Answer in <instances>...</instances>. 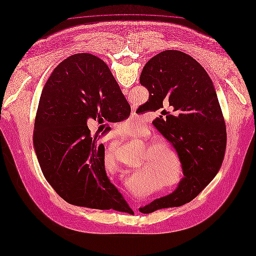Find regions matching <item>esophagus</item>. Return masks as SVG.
Listing matches in <instances>:
<instances>
[{
	"mask_svg": "<svg viewBox=\"0 0 256 256\" xmlns=\"http://www.w3.org/2000/svg\"><path fill=\"white\" fill-rule=\"evenodd\" d=\"M134 120H138V116H134ZM116 134H112V136H114Z\"/></svg>",
	"mask_w": 256,
	"mask_h": 256,
	"instance_id": "obj_1",
	"label": "esophagus"
}]
</instances>
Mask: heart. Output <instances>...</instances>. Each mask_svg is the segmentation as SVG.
I'll return each mask as SVG.
<instances>
[{
    "label": "heart",
    "instance_id": "heart-1",
    "mask_svg": "<svg viewBox=\"0 0 256 256\" xmlns=\"http://www.w3.org/2000/svg\"><path fill=\"white\" fill-rule=\"evenodd\" d=\"M120 124H126L124 129L129 132L136 128V125L133 122H123ZM148 149L150 153L148 162L152 166L153 172L161 178L166 186L170 188H175L181 181V170L172 150L162 142L150 144Z\"/></svg>",
    "mask_w": 256,
    "mask_h": 256
}]
</instances>
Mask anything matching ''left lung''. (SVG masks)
Here are the masks:
<instances>
[{
    "label": "left lung",
    "instance_id": "obj_1",
    "mask_svg": "<svg viewBox=\"0 0 256 256\" xmlns=\"http://www.w3.org/2000/svg\"><path fill=\"white\" fill-rule=\"evenodd\" d=\"M140 82L149 92L148 101L138 112L158 110L170 105L175 116L152 122L174 148L184 177L177 188L138 210L179 207L196 198L218 172L226 146L224 116L213 82L192 56L168 50L156 54L142 71Z\"/></svg>",
    "mask_w": 256,
    "mask_h": 256
}]
</instances>
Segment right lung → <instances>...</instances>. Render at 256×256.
I'll return each mask as SVG.
<instances>
[{
    "label": "right lung",
    "mask_w": 256,
    "mask_h": 256,
    "mask_svg": "<svg viewBox=\"0 0 256 256\" xmlns=\"http://www.w3.org/2000/svg\"><path fill=\"white\" fill-rule=\"evenodd\" d=\"M130 112L120 86L99 58L76 54L54 68L41 94L34 144L44 177L62 200L99 210L122 204L129 209L108 179L104 144H97L86 123L103 118L120 122Z\"/></svg>",
    "instance_id": "add662e5"
}]
</instances>
